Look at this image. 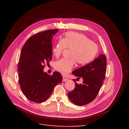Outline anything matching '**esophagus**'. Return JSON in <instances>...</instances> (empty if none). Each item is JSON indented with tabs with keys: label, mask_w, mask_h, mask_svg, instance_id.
<instances>
[{
	"label": "esophagus",
	"mask_w": 129,
	"mask_h": 129,
	"mask_svg": "<svg viewBox=\"0 0 129 129\" xmlns=\"http://www.w3.org/2000/svg\"><path fill=\"white\" fill-rule=\"evenodd\" d=\"M67 80H68V79L67 78H65L63 77V82H66Z\"/></svg>",
	"instance_id": "obj_1"
}]
</instances>
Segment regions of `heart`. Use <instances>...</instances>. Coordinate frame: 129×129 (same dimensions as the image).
I'll return each mask as SVG.
<instances>
[{
  "label": "heart",
  "mask_w": 129,
  "mask_h": 129,
  "mask_svg": "<svg viewBox=\"0 0 129 129\" xmlns=\"http://www.w3.org/2000/svg\"><path fill=\"white\" fill-rule=\"evenodd\" d=\"M66 48L71 49L70 59H62L56 62L54 67L65 75L74 67L76 62L84 65L92 61L99 52L98 45L86 36L75 32H67L62 39L59 40L53 48V54L58 58Z\"/></svg>",
  "instance_id": "1"
}]
</instances>
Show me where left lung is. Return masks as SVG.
<instances>
[{
	"mask_svg": "<svg viewBox=\"0 0 129 129\" xmlns=\"http://www.w3.org/2000/svg\"><path fill=\"white\" fill-rule=\"evenodd\" d=\"M106 57L100 54L90 63L77 69L72 73L77 77V80L82 78V84H78L76 79L74 90L68 93L69 100L72 103L83 106L92 102L96 97L103 84L106 72Z\"/></svg>",
	"mask_w": 129,
	"mask_h": 129,
	"instance_id": "left-lung-1",
	"label": "left lung"
}]
</instances>
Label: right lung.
I'll list each match as a JSON object with an SVG mask.
<instances>
[{"instance_id":"right-lung-1","label":"right lung","mask_w":129,"mask_h":129,"mask_svg":"<svg viewBox=\"0 0 129 129\" xmlns=\"http://www.w3.org/2000/svg\"><path fill=\"white\" fill-rule=\"evenodd\" d=\"M58 30L49 29L33 35L21 49L18 66L19 83L23 94L31 102H45L54 87L62 81L60 72L54 71L50 76L43 71L44 64H49L52 59V38Z\"/></svg>"}]
</instances>
